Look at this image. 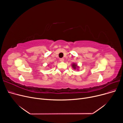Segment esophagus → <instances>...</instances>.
Returning <instances> with one entry per match:
<instances>
[{
    "instance_id": "esophagus-1",
    "label": "esophagus",
    "mask_w": 123,
    "mask_h": 123,
    "mask_svg": "<svg viewBox=\"0 0 123 123\" xmlns=\"http://www.w3.org/2000/svg\"><path fill=\"white\" fill-rule=\"evenodd\" d=\"M64 60V58H60V61L61 62H63Z\"/></svg>"
}]
</instances>
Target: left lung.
<instances>
[{
  "mask_svg": "<svg viewBox=\"0 0 123 123\" xmlns=\"http://www.w3.org/2000/svg\"><path fill=\"white\" fill-rule=\"evenodd\" d=\"M72 66H73V68L74 69H76V67L77 66V65H76V64H73Z\"/></svg>",
  "mask_w": 123,
  "mask_h": 123,
  "instance_id": "left-lung-1",
  "label": "left lung"
}]
</instances>
